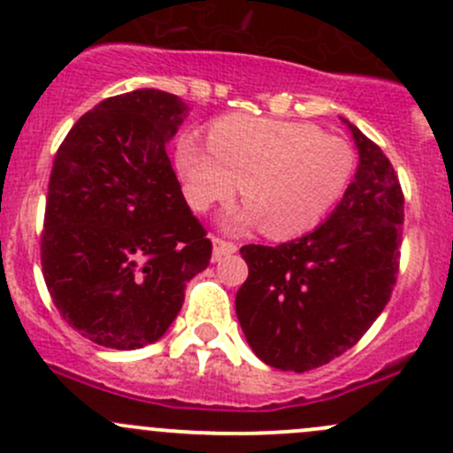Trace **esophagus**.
Listing matches in <instances>:
<instances>
[{
	"label": "esophagus",
	"mask_w": 453,
	"mask_h": 453,
	"mask_svg": "<svg viewBox=\"0 0 453 453\" xmlns=\"http://www.w3.org/2000/svg\"><path fill=\"white\" fill-rule=\"evenodd\" d=\"M236 250L239 248H236L234 243H230V241H223V239H219V236H214L212 239V258L214 260L223 258V256H227V254H234Z\"/></svg>",
	"instance_id": "obj_1"
}]
</instances>
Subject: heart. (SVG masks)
I'll use <instances>...</instances> for the list:
<instances>
[{
	"label": "heart",
	"instance_id": "obj_1",
	"mask_svg": "<svg viewBox=\"0 0 453 453\" xmlns=\"http://www.w3.org/2000/svg\"><path fill=\"white\" fill-rule=\"evenodd\" d=\"M186 199L197 212L226 203L243 181L250 201L226 219L230 230L263 221L273 239L298 236L333 208L353 171V149L311 122L226 116L212 122L208 144L184 134L175 150Z\"/></svg>",
	"mask_w": 453,
	"mask_h": 453
}]
</instances>
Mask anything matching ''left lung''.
I'll return each mask as SVG.
<instances>
[{
    "mask_svg": "<svg viewBox=\"0 0 453 453\" xmlns=\"http://www.w3.org/2000/svg\"><path fill=\"white\" fill-rule=\"evenodd\" d=\"M359 166L331 217L303 239L243 245L236 315L256 357L304 372L357 344L395 289L403 190L390 159L349 120Z\"/></svg>",
    "mask_w": 453,
    "mask_h": 453,
    "instance_id": "obj_1",
    "label": "left lung"
}]
</instances>
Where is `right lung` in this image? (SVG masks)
Listing matches in <instances>:
<instances>
[{
	"mask_svg": "<svg viewBox=\"0 0 453 453\" xmlns=\"http://www.w3.org/2000/svg\"><path fill=\"white\" fill-rule=\"evenodd\" d=\"M188 107L135 89L87 111L58 146L45 199L41 267L72 328L94 344L157 342L184 304L212 243L193 217L166 142Z\"/></svg>",
	"mask_w": 453,
	"mask_h": 453,
	"instance_id": "obj_1",
	"label": "right lung"
}]
</instances>
